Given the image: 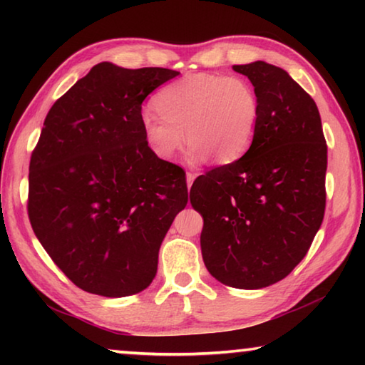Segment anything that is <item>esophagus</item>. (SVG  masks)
<instances>
[{"mask_svg": "<svg viewBox=\"0 0 365 365\" xmlns=\"http://www.w3.org/2000/svg\"><path fill=\"white\" fill-rule=\"evenodd\" d=\"M195 178H196V175L193 174V172H187V185H188V188L191 187V185H193Z\"/></svg>", "mask_w": 365, "mask_h": 365, "instance_id": "esophagus-1", "label": "esophagus"}]
</instances>
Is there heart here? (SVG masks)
Masks as SVG:
<instances>
[{
	"instance_id": "b5f03b06",
	"label": "heart",
	"mask_w": 365,
	"mask_h": 365,
	"mask_svg": "<svg viewBox=\"0 0 365 365\" xmlns=\"http://www.w3.org/2000/svg\"><path fill=\"white\" fill-rule=\"evenodd\" d=\"M154 108L159 115L145 114L141 128L148 148L160 160L174 158L187 137L190 163L207 156L217 164L233 163L250 150L261 122L255 86L224 73L201 72L175 80L156 95Z\"/></svg>"
}]
</instances>
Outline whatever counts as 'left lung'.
<instances>
[{"label":"left lung","instance_id":"8db88e82","mask_svg":"<svg viewBox=\"0 0 365 365\" xmlns=\"http://www.w3.org/2000/svg\"><path fill=\"white\" fill-rule=\"evenodd\" d=\"M251 80L261 122L248 151L196 178L190 201L205 219L202 261L224 285L280 282L307 255L325 212L327 143L316 103L287 71L233 66Z\"/></svg>","mask_w":365,"mask_h":365}]
</instances>
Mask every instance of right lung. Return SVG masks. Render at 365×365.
Segmentation results:
<instances>
[{
    "instance_id": "1",
    "label": "right lung",
    "mask_w": 365,
    "mask_h": 365,
    "mask_svg": "<svg viewBox=\"0 0 365 365\" xmlns=\"http://www.w3.org/2000/svg\"><path fill=\"white\" fill-rule=\"evenodd\" d=\"M177 71L100 63L53 104L30 158L27 211L53 262L83 292L150 287L188 188L148 148L141 103Z\"/></svg>"
}]
</instances>
